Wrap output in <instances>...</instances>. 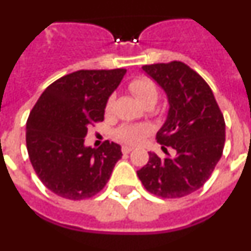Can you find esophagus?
<instances>
[{
  "label": "esophagus",
  "mask_w": 251,
  "mask_h": 251,
  "mask_svg": "<svg viewBox=\"0 0 251 251\" xmlns=\"http://www.w3.org/2000/svg\"><path fill=\"white\" fill-rule=\"evenodd\" d=\"M132 150H133V147H130V146H123V147H122V152H123L124 154L129 153Z\"/></svg>",
  "instance_id": "obj_1"
}]
</instances>
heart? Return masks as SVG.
<instances>
[{"label": "heart", "instance_id": "obj_1", "mask_svg": "<svg viewBox=\"0 0 251 251\" xmlns=\"http://www.w3.org/2000/svg\"><path fill=\"white\" fill-rule=\"evenodd\" d=\"M128 88H129L130 92L133 93V95L141 101L143 105L147 103H154L158 98V90H157V86L154 85L151 79L145 76H139L133 79L128 84ZM113 103H114V99L113 97H110L108 99L105 104V110L109 112L112 109ZM147 127L146 126H132V124H124L121 126L119 128H117L114 132L115 138H118L119 141L126 142V143H137V142L141 141L145 134L147 133Z\"/></svg>", "mask_w": 251, "mask_h": 251}]
</instances>
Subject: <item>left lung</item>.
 <instances>
[{"label":"left lung","instance_id":"obj_1","mask_svg":"<svg viewBox=\"0 0 251 251\" xmlns=\"http://www.w3.org/2000/svg\"><path fill=\"white\" fill-rule=\"evenodd\" d=\"M167 94V119L156 139L167 154L159 158L148 152L147 165L137 171L151 194L163 199L187 196L211 176L223 156L225 121L212 90L190 66L181 61L142 66ZM174 148L171 157L167 147Z\"/></svg>","mask_w":251,"mask_h":251}]
</instances>
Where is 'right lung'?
Wrapping results in <instances>:
<instances>
[{
	"mask_svg": "<svg viewBox=\"0 0 251 251\" xmlns=\"http://www.w3.org/2000/svg\"><path fill=\"white\" fill-rule=\"evenodd\" d=\"M126 69L77 70L49 85L28 115L26 147L35 172L46 187L69 200H84L100 192L121 146L105 141L85 147L88 127L104 121L110 94Z\"/></svg>",
	"mask_w": 251,
	"mask_h": 251,
	"instance_id": "obj_1",
	"label": "right lung"
}]
</instances>
